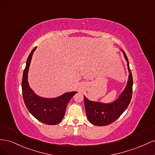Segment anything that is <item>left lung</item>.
Masks as SVG:
<instances>
[{
  "mask_svg": "<svg viewBox=\"0 0 155 155\" xmlns=\"http://www.w3.org/2000/svg\"><path fill=\"white\" fill-rule=\"evenodd\" d=\"M127 62L129 78L125 89L119 95L118 98L112 103H104L92 101L84 96L86 116L91 123L97 126H105L111 124L117 119L125 112L129 106L132 94V76L129 68L127 56L123 50L121 49Z\"/></svg>",
  "mask_w": 155,
  "mask_h": 155,
  "instance_id": "8db88e82",
  "label": "left lung"
}]
</instances>
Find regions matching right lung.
Masks as SVG:
<instances>
[{"instance_id":"1","label":"right lung","mask_w":155,"mask_h":155,"mask_svg":"<svg viewBox=\"0 0 155 155\" xmlns=\"http://www.w3.org/2000/svg\"><path fill=\"white\" fill-rule=\"evenodd\" d=\"M36 48L35 47L29 54L23 72L22 81L23 99L26 108L35 118L45 124L54 125L62 120L68 103L77 91L66 92L54 98H45L35 94L29 86L28 74L32 55Z\"/></svg>"}]
</instances>
